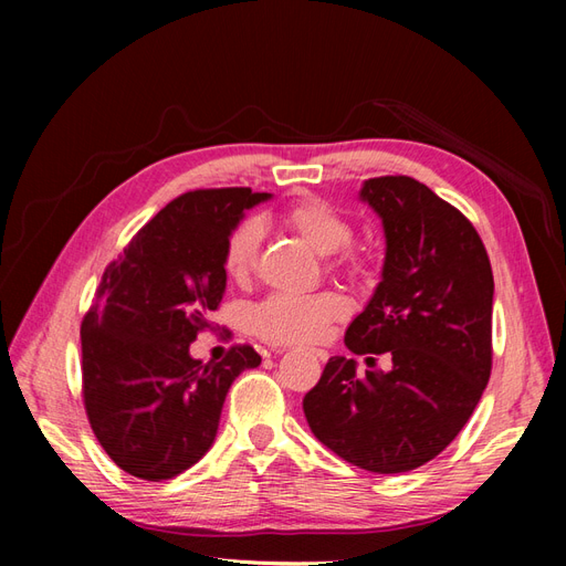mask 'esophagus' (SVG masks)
<instances>
[{"mask_svg":"<svg viewBox=\"0 0 566 566\" xmlns=\"http://www.w3.org/2000/svg\"><path fill=\"white\" fill-rule=\"evenodd\" d=\"M276 352H283V349H276ZM312 354L318 358V361H328V352H323V349H312Z\"/></svg>","mask_w":566,"mask_h":566,"instance_id":"obj_1","label":"esophagus"}]
</instances>
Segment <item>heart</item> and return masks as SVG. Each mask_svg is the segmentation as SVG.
Here are the masks:
<instances>
[{
	"mask_svg": "<svg viewBox=\"0 0 566 566\" xmlns=\"http://www.w3.org/2000/svg\"><path fill=\"white\" fill-rule=\"evenodd\" d=\"M281 221L287 231L300 235L302 241L318 254H335L333 266L356 276L364 269V256L349 248L354 229L349 219L335 205L321 198H300L290 202L281 212ZM264 229L260 219H243L224 245V271L235 283L252 276L260 256ZM347 316V304L335 293L290 295L273 293L252 306L250 328L256 337L271 345H312L328 335L331 325Z\"/></svg>",
	"mask_w": 566,
	"mask_h": 566,
	"instance_id": "obj_1",
	"label": "heart"
}]
</instances>
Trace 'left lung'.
I'll return each mask as SVG.
<instances>
[{"instance_id": "8db88e82", "label": "left lung", "mask_w": 566, "mask_h": 566, "mask_svg": "<svg viewBox=\"0 0 566 566\" xmlns=\"http://www.w3.org/2000/svg\"><path fill=\"white\" fill-rule=\"evenodd\" d=\"M385 229L382 281L345 335L387 354L364 375L333 356L302 401L314 437L352 465L397 474L437 458L465 427L491 375L493 271L470 219L410 177L364 181Z\"/></svg>"}]
</instances>
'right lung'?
Masks as SVG:
<instances>
[{"mask_svg":"<svg viewBox=\"0 0 566 566\" xmlns=\"http://www.w3.org/2000/svg\"><path fill=\"white\" fill-rule=\"evenodd\" d=\"M271 193L188 191L139 229L104 271L82 321V394L119 470L163 482L210 451L233 380L262 364L250 345L202 364L191 342L224 297L229 233Z\"/></svg>","mask_w":566,"mask_h":566,"instance_id":"right-lung-1","label":"right lung"}]
</instances>
